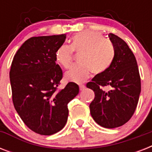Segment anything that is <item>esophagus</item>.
Returning a JSON list of instances; mask_svg holds the SVG:
<instances>
[{
	"label": "esophagus",
	"mask_w": 152,
	"mask_h": 152,
	"mask_svg": "<svg viewBox=\"0 0 152 152\" xmlns=\"http://www.w3.org/2000/svg\"><path fill=\"white\" fill-rule=\"evenodd\" d=\"M79 88H80V90L82 91L85 88V86L83 85V84H80V85H79Z\"/></svg>",
	"instance_id": "esophagus-1"
}]
</instances>
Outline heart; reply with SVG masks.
I'll list each match as a JSON object with an SVG mask.
<instances>
[{"label":"heart","instance_id":"1","mask_svg":"<svg viewBox=\"0 0 152 152\" xmlns=\"http://www.w3.org/2000/svg\"><path fill=\"white\" fill-rule=\"evenodd\" d=\"M73 51L81 54L80 64L74 65L65 73L67 80L81 83L85 80L91 71L95 75L103 73L112 64L115 49L113 43L100 33L83 31L72 36L71 45L63 44L56 52V61L64 69H69L72 62Z\"/></svg>","mask_w":152,"mask_h":152}]
</instances>
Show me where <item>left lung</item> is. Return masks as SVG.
Returning <instances> with one entry per match:
<instances>
[{
    "instance_id": "left-lung-1",
    "label": "left lung",
    "mask_w": 152,
    "mask_h": 152,
    "mask_svg": "<svg viewBox=\"0 0 152 152\" xmlns=\"http://www.w3.org/2000/svg\"><path fill=\"white\" fill-rule=\"evenodd\" d=\"M109 37L115 49L114 59L105 72L86 86L95 92L89 106L93 119L102 127L113 129L125 125L134 114L141 83L137 60L127 43L115 34ZM105 86L111 90H105Z\"/></svg>"
}]
</instances>
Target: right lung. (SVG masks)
Listing matches in <instances>:
<instances>
[{
  "label": "right lung",
  "mask_w": 152,
  "mask_h": 152,
  "mask_svg": "<svg viewBox=\"0 0 152 152\" xmlns=\"http://www.w3.org/2000/svg\"><path fill=\"white\" fill-rule=\"evenodd\" d=\"M65 39L66 34L32 37L18 50L11 64L14 107L25 125L38 134L50 136L64 128L67 105L79 93L73 82L59 88L63 73L55 55Z\"/></svg>",
  "instance_id": "obj_1"
}]
</instances>
